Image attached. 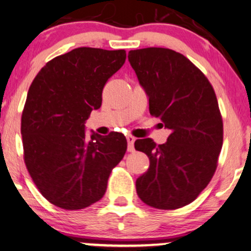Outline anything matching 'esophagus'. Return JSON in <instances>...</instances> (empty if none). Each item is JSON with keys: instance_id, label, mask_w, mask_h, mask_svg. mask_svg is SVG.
Masks as SVG:
<instances>
[{"instance_id": "1", "label": "esophagus", "mask_w": 251, "mask_h": 251, "mask_svg": "<svg viewBox=\"0 0 251 251\" xmlns=\"http://www.w3.org/2000/svg\"><path fill=\"white\" fill-rule=\"evenodd\" d=\"M126 139H127V151H134V141H135V138L133 135H127L126 136Z\"/></svg>"}]
</instances>
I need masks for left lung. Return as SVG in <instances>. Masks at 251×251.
<instances>
[{"instance_id": "8db88e82", "label": "left lung", "mask_w": 251, "mask_h": 251, "mask_svg": "<svg viewBox=\"0 0 251 251\" xmlns=\"http://www.w3.org/2000/svg\"><path fill=\"white\" fill-rule=\"evenodd\" d=\"M128 61L149 97V112L170 129L167 142L136 140L149 168L136 179L145 204L176 210L192 202L218 167L224 124L214 89L201 69L178 52L148 47L128 52Z\"/></svg>"}]
</instances>
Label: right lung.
<instances>
[{
  "label": "right lung",
  "instance_id": "obj_1",
  "mask_svg": "<svg viewBox=\"0 0 251 251\" xmlns=\"http://www.w3.org/2000/svg\"><path fill=\"white\" fill-rule=\"evenodd\" d=\"M125 59V50L78 47L47 62L30 85L21 124L24 162L50 204L69 211L93 205L123 160L124 134L88 138L84 123Z\"/></svg>",
  "mask_w": 251,
  "mask_h": 251
}]
</instances>
